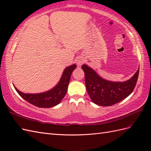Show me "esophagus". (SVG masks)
I'll use <instances>...</instances> for the list:
<instances>
[{"label": "esophagus", "mask_w": 151, "mask_h": 151, "mask_svg": "<svg viewBox=\"0 0 151 151\" xmlns=\"http://www.w3.org/2000/svg\"><path fill=\"white\" fill-rule=\"evenodd\" d=\"M83 63V61L82 60H79L77 61V65L80 66V65H82Z\"/></svg>", "instance_id": "esophagus-1"}]
</instances>
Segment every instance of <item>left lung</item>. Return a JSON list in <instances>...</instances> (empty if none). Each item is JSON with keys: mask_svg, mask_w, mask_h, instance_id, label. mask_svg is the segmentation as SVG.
I'll list each match as a JSON object with an SVG mask.
<instances>
[{"mask_svg": "<svg viewBox=\"0 0 151 151\" xmlns=\"http://www.w3.org/2000/svg\"><path fill=\"white\" fill-rule=\"evenodd\" d=\"M82 69L85 73V83L91 99L101 106H111L122 101L131 94L137 82L139 69L131 79L123 82L104 80L93 69L84 64Z\"/></svg>", "mask_w": 151, "mask_h": 151, "instance_id": "left-lung-1", "label": "left lung"}]
</instances>
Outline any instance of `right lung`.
I'll list each match as a JSON object with an SVG mask.
<instances>
[{
  "label": "right lung",
  "instance_id": "1",
  "mask_svg": "<svg viewBox=\"0 0 151 151\" xmlns=\"http://www.w3.org/2000/svg\"><path fill=\"white\" fill-rule=\"evenodd\" d=\"M76 68L75 64L66 68L57 85L46 92L38 94H26L20 92L15 86L14 87L21 97L34 106L42 108L53 107L60 103L62 100L64 99L67 93L71 73Z\"/></svg>",
  "mask_w": 151,
  "mask_h": 151
}]
</instances>
